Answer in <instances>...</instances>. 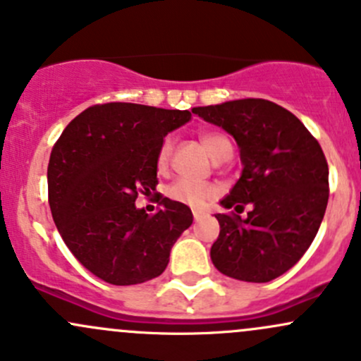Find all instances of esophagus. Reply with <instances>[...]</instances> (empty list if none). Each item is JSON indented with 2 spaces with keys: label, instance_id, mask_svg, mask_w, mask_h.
<instances>
[{
  "label": "esophagus",
  "instance_id": "esophagus-1",
  "mask_svg": "<svg viewBox=\"0 0 361 361\" xmlns=\"http://www.w3.org/2000/svg\"><path fill=\"white\" fill-rule=\"evenodd\" d=\"M204 216H206V213H202V211H194V220L195 221H201Z\"/></svg>",
  "mask_w": 361,
  "mask_h": 361
}]
</instances>
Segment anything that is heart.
I'll return each instance as SVG.
<instances>
[{"label": "heart", "instance_id": "obj_1", "mask_svg": "<svg viewBox=\"0 0 361 361\" xmlns=\"http://www.w3.org/2000/svg\"><path fill=\"white\" fill-rule=\"evenodd\" d=\"M201 143L207 150V154L211 155V159L221 162V160L228 159L232 154V143L225 134L214 133V130H204L201 133ZM171 150H173V143L171 140H164L162 147L159 150V159L157 164L160 169L167 166L171 157ZM167 197L174 202L185 204L188 207H194V209H201L206 206V202L209 199L214 197L216 194V188L209 183H197V181L190 180H176L174 183H171L166 190Z\"/></svg>", "mask_w": 361, "mask_h": 361}]
</instances>
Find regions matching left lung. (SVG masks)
<instances>
[{"label":"left lung","mask_w":361,"mask_h":361,"mask_svg":"<svg viewBox=\"0 0 361 361\" xmlns=\"http://www.w3.org/2000/svg\"><path fill=\"white\" fill-rule=\"evenodd\" d=\"M227 130L241 154L243 173L220 201L248 218L214 214L220 235L211 260L221 274L267 283L302 258L325 216L329 164L318 141L288 110L267 99H238L192 110Z\"/></svg>","instance_id":"left-lung-1"}]
</instances>
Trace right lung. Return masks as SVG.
<instances>
[{"mask_svg": "<svg viewBox=\"0 0 361 361\" xmlns=\"http://www.w3.org/2000/svg\"><path fill=\"white\" fill-rule=\"evenodd\" d=\"M190 118L188 110L96 104L54 145L47 171L52 218L76 260L103 281L126 286L157 278L192 225L185 204L160 197L152 216L134 204L137 192L157 187L164 137Z\"/></svg>", "mask_w": 361, "mask_h": 361, "instance_id": "right-lung-1", "label": "right lung"}]
</instances>
